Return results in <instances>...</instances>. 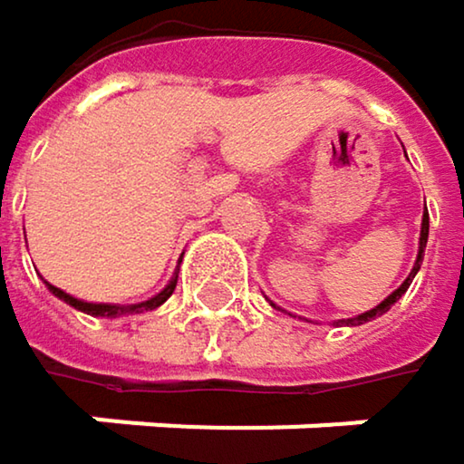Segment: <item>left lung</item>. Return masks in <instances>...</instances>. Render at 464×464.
I'll return each instance as SVG.
<instances>
[{"label": "left lung", "instance_id": "left-lung-1", "mask_svg": "<svg viewBox=\"0 0 464 464\" xmlns=\"http://www.w3.org/2000/svg\"><path fill=\"white\" fill-rule=\"evenodd\" d=\"M427 233H430V215H427V207H424V215H421V231H419V252H417V260H414V268H411V274L403 279V285L398 287V290H392L379 306H373L371 312H362V314H357V317H352V320H341L343 324H365L371 323V320H376V317H382V314H387L403 295H406V290L411 287V282H414V276H417L419 266H421V260H424V246H427ZM274 309H279L276 304H271Z\"/></svg>", "mask_w": 464, "mask_h": 464}]
</instances>
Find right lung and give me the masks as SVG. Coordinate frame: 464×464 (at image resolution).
Wrapping results in <instances>:
<instances>
[{"label": "right lung", "mask_w": 464, "mask_h": 464, "mask_svg": "<svg viewBox=\"0 0 464 464\" xmlns=\"http://www.w3.org/2000/svg\"><path fill=\"white\" fill-rule=\"evenodd\" d=\"M177 274H179V268L174 271V276L169 279V285H166L158 295H152V298H147V301H141V304H126V306H123V304H88V301H80V298L63 293L61 287H55V285H50V282H45V285L47 290H50L58 301L74 306L77 312H85V314H91V317H107V320H112V317H126V314H144V312H152V309H158L160 304H166V301L171 298L174 287H177Z\"/></svg>", "instance_id": "1"}]
</instances>
